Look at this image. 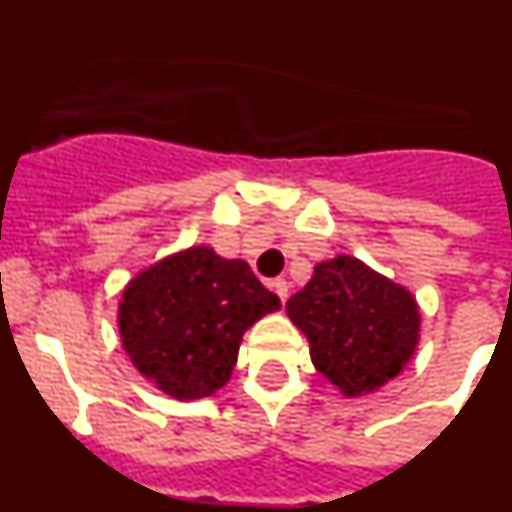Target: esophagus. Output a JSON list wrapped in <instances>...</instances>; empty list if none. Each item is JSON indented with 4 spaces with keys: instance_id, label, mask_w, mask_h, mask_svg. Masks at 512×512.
Here are the masks:
<instances>
[{
    "instance_id": "34e87169",
    "label": "esophagus",
    "mask_w": 512,
    "mask_h": 512,
    "mask_svg": "<svg viewBox=\"0 0 512 512\" xmlns=\"http://www.w3.org/2000/svg\"><path fill=\"white\" fill-rule=\"evenodd\" d=\"M269 287L274 289V292H277L279 300H282V305H284V302H287V297H289V284L284 282V279H274V282H271Z\"/></svg>"
}]
</instances>
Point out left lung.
I'll use <instances>...</instances> for the list:
<instances>
[{"instance_id":"1","label":"left lung","mask_w":512,"mask_h":512,"mask_svg":"<svg viewBox=\"0 0 512 512\" xmlns=\"http://www.w3.org/2000/svg\"><path fill=\"white\" fill-rule=\"evenodd\" d=\"M287 315L310 341L315 369L346 397L395 379L418 346L415 297L354 256L315 266Z\"/></svg>"}]
</instances>
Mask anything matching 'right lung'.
<instances>
[{"instance_id": "1", "label": "right lung", "mask_w": 512, "mask_h": 512, "mask_svg": "<svg viewBox=\"0 0 512 512\" xmlns=\"http://www.w3.org/2000/svg\"><path fill=\"white\" fill-rule=\"evenodd\" d=\"M279 307L246 261L194 246L140 271L117 323L143 377L176 400H200L230 379L243 333Z\"/></svg>"}]
</instances>
